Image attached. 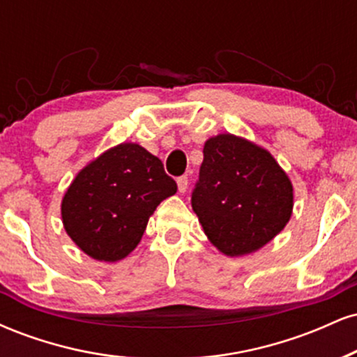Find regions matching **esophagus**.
I'll return each mask as SVG.
<instances>
[{
    "label": "esophagus",
    "mask_w": 357,
    "mask_h": 357,
    "mask_svg": "<svg viewBox=\"0 0 357 357\" xmlns=\"http://www.w3.org/2000/svg\"><path fill=\"white\" fill-rule=\"evenodd\" d=\"M176 183H178L179 192H184L188 190V176H179V178L176 179Z\"/></svg>",
    "instance_id": "obj_1"
}]
</instances>
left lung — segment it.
I'll use <instances>...</instances> for the list:
<instances>
[{"label": "left lung", "mask_w": 357, "mask_h": 357, "mask_svg": "<svg viewBox=\"0 0 357 357\" xmlns=\"http://www.w3.org/2000/svg\"><path fill=\"white\" fill-rule=\"evenodd\" d=\"M192 211L210 241L228 257L257 252L292 216L289 176L264 147L233 134L204 142Z\"/></svg>", "instance_id": "left-lung-1"}]
</instances>
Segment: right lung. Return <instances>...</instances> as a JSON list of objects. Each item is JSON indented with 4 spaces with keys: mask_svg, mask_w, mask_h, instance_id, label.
Here are the masks:
<instances>
[{
    "mask_svg": "<svg viewBox=\"0 0 357 357\" xmlns=\"http://www.w3.org/2000/svg\"><path fill=\"white\" fill-rule=\"evenodd\" d=\"M178 191L161 159L134 142L105 151L75 176L63 199L65 231L89 257L122 260L162 199Z\"/></svg>",
    "mask_w": 357,
    "mask_h": 357,
    "instance_id": "right-lung-1",
    "label": "right lung"
}]
</instances>
